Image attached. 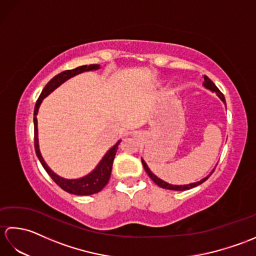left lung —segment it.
Masks as SVG:
<instances>
[{"label":"left lung","mask_w":256,"mask_h":256,"mask_svg":"<svg viewBox=\"0 0 256 256\" xmlns=\"http://www.w3.org/2000/svg\"><path fill=\"white\" fill-rule=\"evenodd\" d=\"M204 86L206 89H208V90H210V91H212V92H216V94L219 96V99L224 103V106H226V98H224V96L222 94V92L216 88V86L212 82V81L206 77V76H204ZM142 162H143V166H144V170H145V172H148V175L150 177V179L152 180H153L157 186H160V187H162V188H164V189H168V190H180V192H182V190H188V189H192V188H194V187H197V186H199V184H201L202 182H204L206 179H208L209 177H210V175L212 172H214V170H212L208 176L206 177H204V178H202L201 179V180H199V182H192V184H168V182H164V180H162L160 178H158L157 177L156 175H154L153 172H150V170L148 168V164H146V162H144V160L142 158Z\"/></svg>","instance_id":"1"}]
</instances>
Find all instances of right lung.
Wrapping results in <instances>:
<instances>
[{"label":"right lung","instance_id":"right-lung-1","mask_svg":"<svg viewBox=\"0 0 256 256\" xmlns=\"http://www.w3.org/2000/svg\"><path fill=\"white\" fill-rule=\"evenodd\" d=\"M98 69H100V64H89V66H86H86H80L78 68H74L72 70H66V72L58 74L45 86V88L42 89V94L36 102L35 110H34L35 150H36V155L38 157V160H40V162H42V167H44V170L47 172L48 175L52 177V180L55 182L59 187L64 189V192L72 194H78V196L94 194L101 192V190L104 188V186L108 182V179H110L113 160H114V157H116V155L118 144L121 143V140H118L116 145H113L112 148L106 152V155L103 156L102 160L99 162V164H98L94 170L91 172H89L88 175H86L81 178H77V179L64 178V177L58 176L57 174L54 172L50 168L47 166V164L40 154V143H38V130H37L36 116H37L38 108H40L42 100H44L48 94H50L54 90L57 89L59 86L62 84L64 82H66L68 79L72 78V77H74V76H77L81 72H91V70H98Z\"/></svg>","mask_w":256,"mask_h":256}]
</instances>
